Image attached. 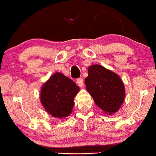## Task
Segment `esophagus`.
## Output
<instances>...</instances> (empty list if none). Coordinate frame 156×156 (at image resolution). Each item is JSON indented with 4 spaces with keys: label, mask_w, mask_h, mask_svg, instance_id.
I'll return each instance as SVG.
<instances>
[{
    "label": "esophagus",
    "mask_w": 156,
    "mask_h": 156,
    "mask_svg": "<svg viewBox=\"0 0 156 156\" xmlns=\"http://www.w3.org/2000/svg\"><path fill=\"white\" fill-rule=\"evenodd\" d=\"M76 83H77V84L79 85V86H80V87H83V84H84V82H83V78H79V79H77V80H76Z\"/></svg>",
    "instance_id": "esophagus-1"
}]
</instances>
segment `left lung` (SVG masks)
Segmentation results:
<instances>
[{
  "instance_id": "obj_1",
  "label": "left lung",
  "mask_w": 156,
  "mask_h": 156,
  "mask_svg": "<svg viewBox=\"0 0 156 156\" xmlns=\"http://www.w3.org/2000/svg\"><path fill=\"white\" fill-rule=\"evenodd\" d=\"M88 71L85 84L94 103L105 113H115L124 100L125 89L121 79L101 65H91Z\"/></svg>"
}]
</instances>
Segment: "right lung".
Listing matches in <instances>:
<instances>
[{
	"label": "right lung",
	"instance_id": "obj_1",
	"mask_svg": "<svg viewBox=\"0 0 156 156\" xmlns=\"http://www.w3.org/2000/svg\"><path fill=\"white\" fill-rule=\"evenodd\" d=\"M80 88L61 73H56L41 90V102L47 112L55 118H64L71 113L73 98Z\"/></svg>",
	"mask_w": 156,
	"mask_h": 156
}]
</instances>
